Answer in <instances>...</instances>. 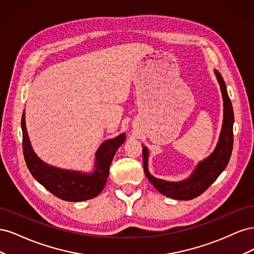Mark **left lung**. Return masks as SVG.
Segmentation results:
<instances>
[{"label":"left lung","mask_w":254,"mask_h":254,"mask_svg":"<svg viewBox=\"0 0 254 254\" xmlns=\"http://www.w3.org/2000/svg\"><path fill=\"white\" fill-rule=\"evenodd\" d=\"M215 75L219 82L224 99V121L218 143L214 151L206 159L200 161L188 179L179 182H170L158 179L148 172V149L143 145L144 172L148 180L160 193L177 200H190L201 195L211 184L224 172L231 158L233 148V123L234 113L231 101L227 92L224 78L218 71Z\"/></svg>","instance_id":"obj_1"}]
</instances>
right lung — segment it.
<instances>
[{
	"mask_svg": "<svg viewBox=\"0 0 254 254\" xmlns=\"http://www.w3.org/2000/svg\"><path fill=\"white\" fill-rule=\"evenodd\" d=\"M23 153L26 165L34 178L53 195L65 201H83L96 197L103 189L108 178L110 164L120 146L125 142L126 135L105 141L95 153L94 171L81 173L76 171L61 170L44 163L33 150L27 130L25 127V114L23 112L22 121Z\"/></svg>",
	"mask_w": 254,
	"mask_h": 254,
	"instance_id": "add662e5",
	"label": "right lung"
}]
</instances>
